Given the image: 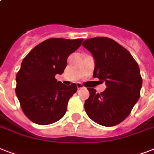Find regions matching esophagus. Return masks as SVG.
I'll return each mask as SVG.
<instances>
[{
    "label": "esophagus",
    "instance_id": "obj_1",
    "mask_svg": "<svg viewBox=\"0 0 154 154\" xmlns=\"http://www.w3.org/2000/svg\"><path fill=\"white\" fill-rule=\"evenodd\" d=\"M77 89H83V88H85V86L82 84V83H77Z\"/></svg>",
    "mask_w": 154,
    "mask_h": 154
}]
</instances>
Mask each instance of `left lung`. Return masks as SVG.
<instances>
[{
	"label": "left lung",
	"mask_w": 154,
	"mask_h": 154,
	"mask_svg": "<svg viewBox=\"0 0 154 154\" xmlns=\"http://www.w3.org/2000/svg\"><path fill=\"white\" fill-rule=\"evenodd\" d=\"M82 45L94 56V77L106 85L101 94L88 88L85 112L97 124L114 126L129 116L140 97L142 77L138 64L125 48L109 37L89 38Z\"/></svg>",
	"instance_id": "1"
}]
</instances>
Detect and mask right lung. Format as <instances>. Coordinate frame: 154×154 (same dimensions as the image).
I'll return each mask as SVG.
<instances>
[{
	"instance_id": "obj_1",
	"label": "right lung",
	"mask_w": 154,
	"mask_h": 154,
	"mask_svg": "<svg viewBox=\"0 0 154 154\" xmlns=\"http://www.w3.org/2000/svg\"><path fill=\"white\" fill-rule=\"evenodd\" d=\"M83 39L49 38L28 53L17 73L16 94L25 116L36 124L45 125L65 115L69 100L77 92L57 82L67 65L68 57L77 50Z\"/></svg>"
}]
</instances>
